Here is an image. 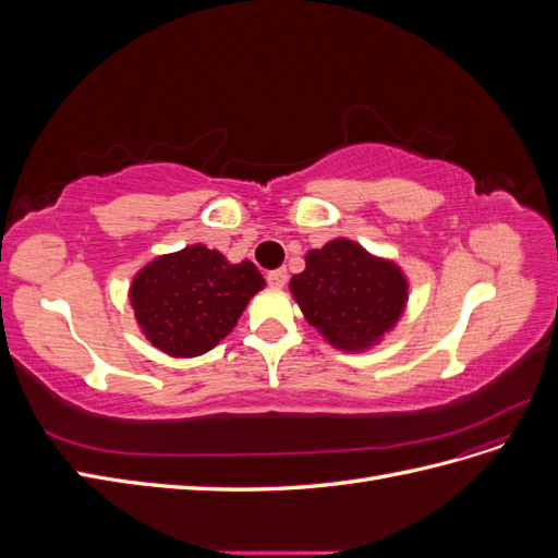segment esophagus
I'll return each instance as SVG.
<instances>
[{"instance_id":"obj_1","label":"esophagus","mask_w":558,"mask_h":558,"mask_svg":"<svg viewBox=\"0 0 558 558\" xmlns=\"http://www.w3.org/2000/svg\"><path fill=\"white\" fill-rule=\"evenodd\" d=\"M286 281H289V272H286L283 267L272 269V272H267V283L275 286V289H281V286H286Z\"/></svg>"}]
</instances>
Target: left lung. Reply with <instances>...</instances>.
<instances>
[{
	"label": "left lung",
	"mask_w": 558,
	"mask_h": 558,
	"mask_svg": "<svg viewBox=\"0 0 558 558\" xmlns=\"http://www.w3.org/2000/svg\"><path fill=\"white\" fill-rule=\"evenodd\" d=\"M291 293L310 324L342 351H363L391 330L408 302V279L391 260L351 240L307 253Z\"/></svg>",
	"instance_id": "8db88e82"
}]
</instances>
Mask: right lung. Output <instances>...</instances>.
<instances>
[{
    "instance_id": "obj_1",
    "label": "right lung",
    "mask_w": 558,
    "mask_h": 558,
    "mask_svg": "<svg viewBox=\"0 0 558 558\" xmlns=\"http://www.w3.org/2000/svg\"><path fill=\"white\" fill-rule=\"evenodd\" d=\"M265 286L251 260L232 265L202 244L150 260L134 277L130 300L146 340L174 359L214 349Z\"/></svg>"
}]
</instances>
